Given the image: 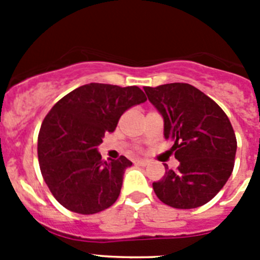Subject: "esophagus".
<instances>
[{
	"label": "esophagus",
	"instance_id": "obj_1",
	"mask_svg": "<svg viewBox=\"0 0 260 260\" xmlns=\"http://www.w3.org/2000/svg\"><path fill=\"white\" fill-rule=\"evenodd\" d=\"M135 164L141 165V167H146V165L150 164V161H148V160H137V161H135Z\"/></svg>",
	"mask_w": 260,
	"mask_h": 260
}]
</instances>
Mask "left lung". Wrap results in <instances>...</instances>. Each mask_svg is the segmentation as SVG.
Instances as JSON below:
<instances>
[{"label": "left lung", "mask_w": 260, "mask_h": 260, "mask_svg": "<svg viewBox=\"0 0 260 260\" xmlns=\"http://www.w3.org/2000/svg\"><path fill=\"white\" fill-rule=\"evenodd\" d=\"M147 98L164 118V137L173 142L180 161L177 171L153 182V191L173 208L201 207L215 197L231 177L237 139L224 110L187 83L146 87Z\"/></svg>", "instance_id": "obj_1"}]
</instances>
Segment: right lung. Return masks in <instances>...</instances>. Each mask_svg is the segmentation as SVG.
<instances>
[{"mask_svg": "<svg viewBox=\"0 0 260 260\" xmlns=\"http://www.w3.org/2000/svg\"><path fill=\"white\" fill-rule=\"evenodd\" d=\"M147 100L139 87L89 83L57 102L41 123L39 165L53 197L69 211L92 215L118 198L130 160L103 161L98 146L128 108Z\"/></svg>", "mask_w": 260, "mask_h": 260, "instance_id": "right-lung-1", "label": "right lung"}]
</instances>
